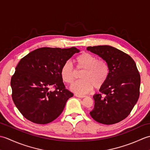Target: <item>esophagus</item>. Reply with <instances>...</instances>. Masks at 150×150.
Listing matches in <instances>:
<instances>
[{
	"label": "esophagus",
	"mask_w": 150,
	"mask_h": 150,
	"mask_svg": "<svg viewBox=\"0 0 150 150\" xmlns=\"http://www.w3.org/2000/svg\"><path fill=\"white\" fill-rule=\"evenodd\" d=\"M75 95L77 97H79V98H84V97H86L85 95H78V94H75Z\"/></svg>",
	"instance_id": "1"
}]
</instances>
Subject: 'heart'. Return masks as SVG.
<instances>
[{
	"label": "heart",
	"instance_id": "b5f03b06",
	"mask_svg": "<svg viewBox=\"0 0 150 150\" xmlns=\"http://www.w3.org/2000/svg\"><path fill=\"white\" fill-rule=\"evenodd\" d=\"M75 62L77 69L84 70L81 73V80L75 82L70 87L72 91L84 95L91 91L93 86L99 89L106 83L110 75L109 66L106 60L97 59L92 54L84 52L76 57ZM60 76L67 84H71L75 80V71L69 61L66 62L62 66Z\"/></svg>",
	"mask_w": 150,
	"mask_h": 150
}]
</instances>
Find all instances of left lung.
I'll list each match as a JSON object with an SVG mask.
<instances>
[{"label":"left lung","instance_id":"left-lung-1","mask_svg":"<svg viewBox=\"0 0 150 150\" xmlns=\"http://www.w3.org/2000/svg\"><path fill=\"white\" fill-rule=\"evenodd\" d=\"M87 50L106 60L110 75L100 88L103 94H95L94 108L90 113L97 122L113 124L128 116L139 97L141 77L131 57L110 46H89Z\"/></svg>","mask_w":150,"mask_h":150}]
</instances>
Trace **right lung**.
Masks as SVG:
<instances>
[{"label": "right lung", "mask_w": 150, "mask_h": 150, "mask_svg": "<svg viewBox=\"0 0 150 150\" xmlns=\"http://www.w3.org/2000/svg\"><path fill=\"white\" fill-rule=\"evenodd\" d=\"M80 50L75 47H40L28 53L18 62L12 76V99L16 107L31 122H52L73 96L65 88L60 76L64 64ZM52 86L56 90H50Z\"/></svg>", "instance_id": "1"}]
</instances>
